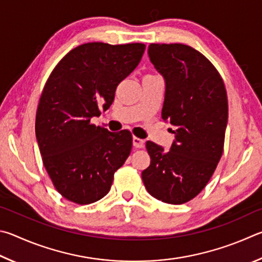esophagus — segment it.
Returning a JSON list of instances; mask_svg holds the SVG:
<instances>
[{
	"instance_id": "34e87169",
	"label": "esophagus",
	"mask_w": 262,
	"mask_h": 262,
	"mask_svg": "<svg viewBox=\"0 0 262 262\" xmlns=\"http://www.w3.org/2000/svg\"><path fill=\"white\" fill-rule=\"evenodd\" d=\"M132 143H134V146L136 148H144L145 147V141L143 139L138 138V137H134Z\"/></svg>"
}]
</instances>
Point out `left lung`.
Masks as SVG:
<instances>
[{
	"label": "left lung",
	"mask_w": 262,
	"mask_h": 262,
	"mask_svg": "<svg viewBox=\"0 0 262 262\" xmlns=\"http://www.w3.org/2000/svg\"><path fill=\"white\" fill-rule=\"evenodd\" d=\"M148 55L166 80L162 118L176 130L167 153L146 143L150 164L141 177L154 198L182 205L204 190L223 154L227 90L212 62L190 46L150 43Z\"/></svg>",
	"instance_id": "left-lung-1"
}]
</instances>
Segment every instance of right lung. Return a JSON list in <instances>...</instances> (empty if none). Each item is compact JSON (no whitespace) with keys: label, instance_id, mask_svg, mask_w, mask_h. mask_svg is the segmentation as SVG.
I'll list each match as a JSON object with an SVG mask.
<instances>
[{"label":"right lung","instance_id":"add662e5","mask_svg":"<svg viewBox=\"0 0 262 262\" xmlns=\"http://www.w3.org/2000/svg\"><path fill=\"white\" fill-rule=\"evenodd\" d=\"M145 48L138 42L80 45L46 81L36 109V140L55 189L71 203L103 198L131 153L130 131L110 132L91 118L112 105L118 84L138 66Z\"/></svg>","mask_w":262,"mask_h":262}]
</instances>
